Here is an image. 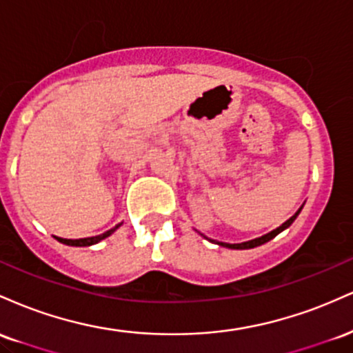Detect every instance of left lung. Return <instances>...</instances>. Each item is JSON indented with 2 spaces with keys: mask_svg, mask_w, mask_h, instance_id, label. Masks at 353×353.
<instances>
[{
  "mask_svg": "<svg viewBox=\"0 0 353 353\" xmlns=\"http://www.w3.org/2000/svg\"><path fill=\"white\" fill-rule=\"evenodd\" d=\"M302 208H303V204L301 205V209H299L297 212H295L292 217H290V219H287V221L283 222L282 225H279L277 229L270 230V232H267V234H264V236H261V237H255V239H252V241H245V242H241V244H228V242H219V241H214V239H209V237H205L204 234H201V232H199V234H201V236L204 237V239H208V241L214 242V244H217V245H221V247H228V249H237V250H244V249H254V247H259V245L265 244V242L272 241V239H274L275 236H277V234H281L282 230H285L287 228H290V225H292V222L295 221V219H297L299 214H301Z\"/></svg>",
  "mask_w": 353,
  "mask_h": 353,
  "instance_id": "obj_1",
  "label": "left lung"
}]
</instances>
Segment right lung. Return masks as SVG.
I'll return each instance as SVG.
<instances>
[{
    "instance_id": "right-lung-1",
    "label": "right lung",
    "mask_w": 353,
    "mask_h": 353,
    "mask_svg": "<svg viewBox=\"0 0 353 353\" xmlns=\"http://www.w3.org/2000/svg\"><path fill=\"white\" fill-rule=\"evenodd\" d=\"M121 224H123V222H121ZM121 224H117V225H114V228H112V229H109V230H106V232L99 234V236H94V237H84V239H63V237H56V236H54V237L58 239L61 244L74 245V247H89V245L98 244V242L103 241V239H106V237L111 236V234L114 232L116 229L121 228Z\"/></svg>"
}]
</instances>
